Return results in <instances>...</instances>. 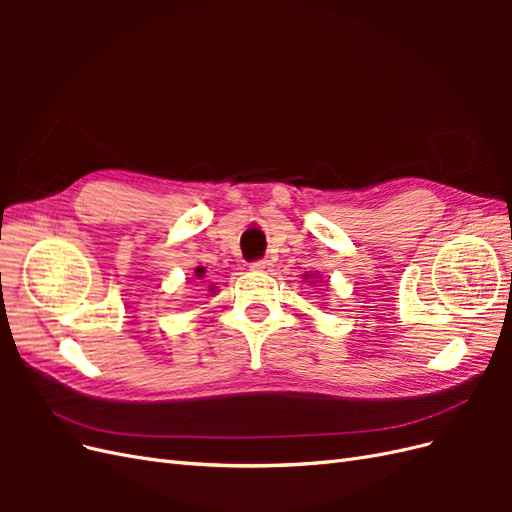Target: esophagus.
<instances>
[{
	"label": "esophagus",
	"instance_id": "esophagus-1",
	"mask_svg": "<svg viewBox=\"0 0 512 512\" xmlns=\"http://www.w3.org/2000/svg\"><path fill=\"white\" fill-rule=\"evenodd\" d=\"M250 269L252 271H260V273H269V271H273V262L271 260H254L252 265H250Z\"/></svg>",
	"mask_w": 512,
	"mask_h": 512
}]
</instances>
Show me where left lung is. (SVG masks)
<instances>
[{"label": "left lung", "instance_id": "left-lung-1", "mask_svg": "<svg viewBox=\"0 0 512 512\" xmlns=\"http://www.w3.org/2000/svg\"><path fill=\"white\" fill-rule=\"evenodd\" d=\"M303 280H312V275H309V273H305V275H303Z\"/></svg>", "mask_w": 512, "mask_h": 512}]
</instances>
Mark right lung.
<instances>
[{"mask_svg": "<svg viewBox=\"0 0 512 512\" xmlns=\"http://www.w3.org/2000/svg\"><path fill=\"white\" fill-rule=\"evenodd\" d=\"M205 273H207V269L205 267H196L194 269V275H196V280H203V277H205ZM209 292H218V286H209Z\"/></svg>", "mask_w": 512, "mask_h": 512, "instance_id": "right-lung-1", "label": "right lung"}]
</instances>
